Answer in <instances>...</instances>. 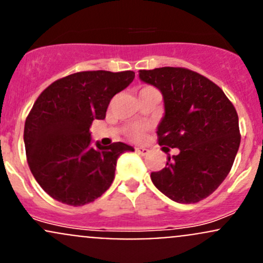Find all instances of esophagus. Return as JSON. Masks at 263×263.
I'll list each match as a JSON object with an SVG mask.
<instances>
[{"mask_svg":"<svg viewBox=\"0 0 263 263\" xmlns=\"http://www.w3.org/2000/svg\"><path fill=\"white\" fill-rule=\"evenodd\" d=\"M136 153L142 155V156H143V155H146L148 153V150H147V148H145V147H136Z\"/></svg>","mask_w":263,"mask_h":263,"instance_id":"1","label":"esophagus"}]
</instances>
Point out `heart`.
<instances>
[{
	"label": "heart",
	"mask_w": 263,
	"mask_h": 263,
	"mask_svg": "<svg viewBox=\"0 0 263 263\" xmlns=\"http://www.w3.org/2000/svg\"><path fill=\"white\" fill-rule=\"evenodd\" d=\"M148 88H150V87H146V88H143V89H148ZM141 90H142V89H141ZM141 135H142V128H141V127H132V128L129 129V132H128V136L131 137V139H134V140L140 139Z\"/></svg>",
	"instance_id": "1"
}]
</instances>
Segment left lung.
Segmentation results:
<instances>
[{"instance_id":"obj_1","label":"left lung","mask_w":263,"mask_h":263,"mask_svg":"<svg viewBox=\"0 0 263 263\" xmlns=\"http://www.w3.org/2000/svg\"><path fill=\"white\" fill-rule=\"evenodd\" d=\"M140 79L164 97L159 145L180 151L167 156L166 166L151 173V180L176 203H198L231 171L241 143L237 110L215 83L189 69L140 70Z\"/></svg>"}]
</instances>
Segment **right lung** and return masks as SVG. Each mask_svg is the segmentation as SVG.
<instances>
[{
  "label": "right lung",
  "instance_id": "obj_1",
  "mask_svg": "<svg viewBox=\"0 0 263 263\" xmlns=\"http://www.w3.org/2000/svg\"><path fill=\"white\" fill-rule=\"evenodd\" d=\"M134 78L131 70L79 71L37 97L25 122V150L34 178L55 200L73 206L95 201L112 184L120 155L134 151L123 142L92 147L89 132Z\"/></svg>",
  "mask_w": 263,
  "mask_h": 263
}]
</instances>
